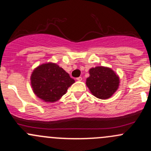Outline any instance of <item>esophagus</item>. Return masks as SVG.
I'll return each mask as SVG.
<instances>
[{
  "label": "esophagus",
  "mask_w": 151,
  "mask_h": 151,
  "mask_svg": "<svg viewBox=\"0 0 151 151\" xmlns=\"http://www.w3.org/2000/svg\"><path fill=\"white\" fill-rule=\"evenodd\" d=\"M76 80L78 81H82V78H81V77H78V78H76Z\"/></svg>",
  "instance_id": "esophagus-1"
}]
</instances>
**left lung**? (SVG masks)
I'll return each mask as SVG.
<instances>
[{"label":"left lung","mask_w":151,"mask_h":151,"mask_svg":"<svg viewBox=\"0 0 151 151\" xmlns=\"http://www.w3.org/2000/svg\"><path fill=\"white\" fill-rule=\"evenodd\" d=\"M89 73L90 76L86 79V85L96 98L107 99L119 87V76L110 67H92Z\"/></svg>","instance_id":"obj_1"}]
</instances>
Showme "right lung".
I'll use <instances>...</instances> for the list:
<instances>
[{
    "label": "right lung",
    "instance_id": "1",
    "mask_svg": "<svg viewBox=\"0 0 151 151\" xmlns=\"http://www.w3.org/2000/svg\"><path fill=\"white\" fill-rule=\"evenodd\" d=\"M30 81L35 96L50 103L58 101L75 82L64 69L52 62L42 64L34 69Z\"/></svg>",
    "mask_w": 151,
    "mask_h": 151
}]
</instances>
